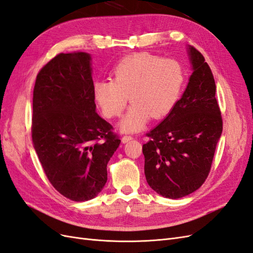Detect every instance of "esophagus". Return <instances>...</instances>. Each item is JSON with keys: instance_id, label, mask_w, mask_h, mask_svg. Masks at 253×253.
I'll use <instances>...</instances> for the list:
<instances>
[{"instance_id": "1", "label": "esophagus", "mask_w": 253, "mask_h": 253, "mask_svg": "<svg viewBox=\"0 0 253 253\" xmlns=\"http://www.w3.org/2000/svg\"><path fill=\"white\" fill-rule=\"evenodd\" d=\"M132 139H133V136H129V135H125L124 137H122V142L126 143V142H127V141H129V140H132Z\"/></svg>"}]
</instances>
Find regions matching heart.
I'll return each mask as SVG.
<instances>
[{
	"label": "heart",
	"instance_id": "b5f03b06",
	"mask_svg": "<svg viewBox=\"0 0 253 253\" xmlns=\"http://www.w3.org/2000/svg\"><path fill=\"white\" fill-rule=\"evenodd\" d=\"M186 82L182 64L176 59L140 52L120 60L112 79L94 84V98L106 118H115L133 102L120 122L124 132H136L152 117L169 115L181 96Z\"/></svg>",
	"mask_w": 253,
	"mask_h": 253
}]
</instances>
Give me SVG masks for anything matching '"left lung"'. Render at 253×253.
<instances>
[{"instance_id":"left-lung-1","label":"left lung","mask_w":253,"mask_h":253,"mask_svg":"<svg viewBox=\"0 0 253 253\" xmlns=\"http://www.w3.org/2000/svg\"><path fill=\"white\" fill-rule=\"evenodd\" d=\"M193 73L173 111L147 133L142 145L149 186L168 198L191 194L207 179L223 119L215 98V81L195 47L188 48Z\"/></svg>"}]
</instances>
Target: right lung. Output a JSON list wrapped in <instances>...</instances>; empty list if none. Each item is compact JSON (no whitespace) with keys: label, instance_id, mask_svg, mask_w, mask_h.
Instances as JSON below:
<instances>
[{"label":"right lung","instance_id":"add662e5","mask_svg":"<svg viewBox=\"0 0 253 253\" xmlns=\"http://www.w3.org/2000/svg\"><path fill=\"white\" fill-rule=\"evenodd\" d=\"M32 136L43 170L59 193L74 202L98 195L120 139L96 113L88 53L61 52L38 73Z\"/></svg>","mask_w":253,"mask_h":253}]
</instances>
